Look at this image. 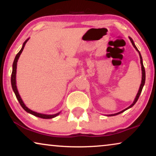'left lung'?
<instances>
[{"instance_id": "obj_1", "label": "left lung", "mask_w": 156, "mask_h": 156, "mask_svg": "<svg viewBox=\"0 0 156 156\" xmlns=\"http://www.w3.org/2000/svg\"><path fill=\"white\" fill-rule=\"evenodd\" d=\"M129 39H130V40H131V42L132 44H133V46L134 47V48H135L136 50L138 51V53H139V56H140V64H141V69H142V80H141V84H140V86L139 90H138V94H137V95H136V98H135V100H134V101L133 102V104H132L131 106H129V107L126 108H125L124 110L121 111V112H120L116 113V114H110V115H108V116H116V115H118V114H121V113H123V112H125L126 110L129 109V108H131L132 106H133L134 105V104H135L136 103V101H138V98H139V97H140V93H141V91H142L143 87H144V84H145V81H146V72H145V68H144V64H143V59H142L141 55H140V52H139V51H138V50L137 49V48H136V46L135 45V44H134V42H133V40H132L131 37H129Z\"/></svg>"}]
</instances>
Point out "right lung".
<instances>
[{
	"label": "right lung",
	"instance_id": "add662e5",
	"mask_svg": "<svg viewBox=\"0 0 156 156\" xmlns=\"http://www.w3.org/2000/svg\"><path fill=\"white\" fill-rule=\"evenodd\" d=\"M27 40L28 39L25 40L24 42V43L23 44V47L22 48H21V50H20V52H19L18 54L16 55V57H15V59H14V62H13V64H12V74H11V85H12V90H13L16 96V98L18 100L19 103H20V106H22L23 109L25 111H26L27 113H30V114L34 115V116H37V117H40V118H42V119H52L54 118V117H56L57 115L59 114V113H57V114H53V115H47V114H40V113H37V112H33V111H32L30 109L27 107L25 105V104L23 103L22 99L20 98V96L19 94L18 93V89H17V87H16V69H17V62H18V59L19 58V57H20V55L21 53H22L23 49H24V47L25 45V44H26V42H27Z\"/></svg>",
	"mask_w": 156,
	"mask_h": 156
}]
</instances>
